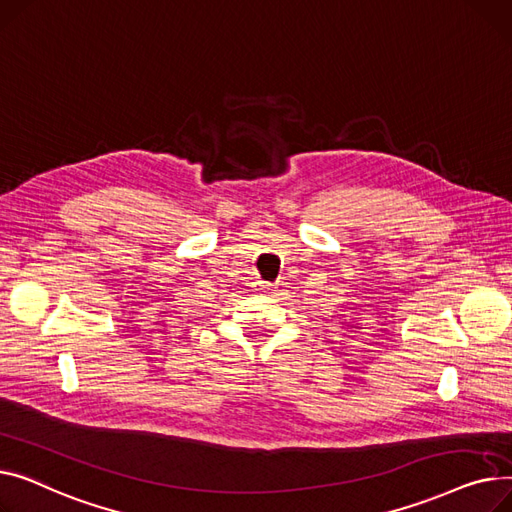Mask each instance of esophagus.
<instances>
[{
  "label": "esophagus",
  "instance_id": "34e87169",
  "mask_svg": "<svg viewBox=\"0 0 512 512\" xmlns=\"http://www.w3.org/2000/svg\"><path fill=\"white\" fill-rule=\"evenodd\" d=\"M258 289L262 293H273L275 291V285L273 283H266V281H258Z\"/></svg>",
  "mask_w": 512,
  "mask_h": 512
}]
</instances>
